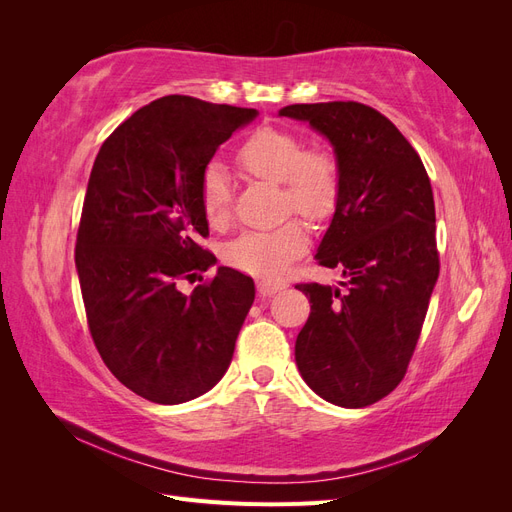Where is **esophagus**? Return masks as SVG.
Returning <instances> with one entry per match:
<instances>
[{"mask_svg":"<svg viewBox=\"0 0 512 512\" xmlns=\"http://www.w3.org/2000/svg\"><path fill=\"white\" fill-rule=\"evenodd\" d=\"M284 288H286V284H282V282H269V280L258 282V292L262 294V297H273V294L282 292Z\"/></svg>","mask_w":512,"mask_h":512,"instance_id":"1","label":"esophagus"}]
</instances>
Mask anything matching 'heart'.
<instances>
[{
  "mask_svg": "<svg viewBox=\"0 0 512 512\" xmlns=\"http://www.w3.org/2000/svg\"><path fill=\"white\" fill-rule=\"evenodd\" d=\"M247 173L273 183H284L286 207L307 218L327 215L337 196V162L329 151L305 149L299 136L286 130L262 128L252 134L237 156ZM200 209L209 226L220 228L230 218V181L226 170L213 162L200 181ZM309 245L303 222L290 220L267 230H247L224 247L226 265L260 280L286 273Z\"/></svg>",
  "mask_w": 512,
  "mask_h": 512,
  "instance_id": "b5f03b06",
  "label": "heart"
}]
</instances>
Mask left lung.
<instances>
[{
    "instance_id": "left-lung-1",
    "label": "left lung",
    "mask_w": 512,
    "mask_h": 512,
    "mask_svg": "<svg viewBox=\"0 0 512 512\" xmlns=\"http://www.w3.org/2000/svg\"><path fill=\"white\" fill-rule=\"evenodd\" d=\"M280 117L309 123L333 147L337 196L318 245L339 286L297 284L312 312L294 344L309 389L363 408L406 376L440 260L427 170L393 123L359 102L290 104Z\"/></svg>"
}]
</instances>
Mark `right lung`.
<instances>
[{
	"label": "right lung",
	"mask_w": 512,
	"mask_h": 512,
	"mask_svg": "<svg viewBox=\"0 0 512 512\" xmlns=\"http://www.w3.org/2000/svg\"><path fill=\"white\" fill-rule=\"evenodd\" d=\"M256 108L164 96L106 138L91 168L76 273L94 344L113 376L153 404L211 391L235 352L254 282L218 267L209 284H177L213 267L200 181Z\"/></svg>",
	"instance_id": "add662e5"
}]
</instances>
